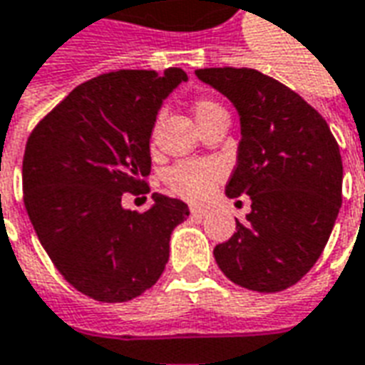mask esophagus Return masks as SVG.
<instances>
[{"instance_id": "obj_1", "label": "esophagus", "mask_w": 365, "mask_h": 365, "mask_svg": "<svg viewBox=\"0 0 365 365\" xmlns=\"http://www.w3.org/2000/svg\"><path fill=\"white\" fill-rule=\"evenodd\" d=\"M190 216L196 220H202L208 216V210H204V208H190Z\"/></svg>"}]
</instances>
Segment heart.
Returning <instances> with one entry per match:
<instances>
[{"label": "heart", "mask_w": 365, "mask_h": 365, "mask_svg": "<svg viewBox=\"0 0 365 365\" xmlns=\"http://www.w3.org/2000/svg\"><path fill=\"white\" fill-rule=\"evenodd\" d=\"M192 113H195L196 123L202 128L212 118L226 113V110L210 98H196L192 104ZM218 178L220 170L216 165L206 161H187L178 163L167 173V185L180 198L190 200V202H200L210 195Z\"/></svg>", "instance_id": "1"}]
</instances>
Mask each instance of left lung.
Returning a JSON list of instances; mask_svg holds the SVG:
<instances>
[{
	"label": "left lung",
	"mask_w": 365,
	"mask_h": 365,
	"mask_svg": "<svg viewBox=\"0 0 365 365\" xmlns=\"http://www.w3.org/2000/svg\"><path fill=\"white\" fill-rule=\"evenodd\" d=\"M198 78L236 106L242 125L230 198L252 212L214 247L236 285L277 293L317 263L342 206V157L327 120L291 88L253 68H200Z\"/></svg>",
	"instance_id": "obj_1"
}]
</instances>
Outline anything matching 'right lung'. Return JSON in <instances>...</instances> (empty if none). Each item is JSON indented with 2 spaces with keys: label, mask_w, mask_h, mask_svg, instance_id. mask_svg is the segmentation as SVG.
Returning <instances> with one entry per match:
<instances>
[{
  "label": "right lung",
  "mask_w": 365,
  "mask_h": 365,
  "mask_svg": "<svg viewBox=\"0 0 365 365\" xmlns=\"http://www.w3.org/2000/svg\"><path fill=\"white\" fill-rule=\"evenodd\" d=\"M187 80L180 68L115 71L72 90L31 131L23 157V200L38 242L76 291L125 302L157 283L169 261L182 200L155 192L145 212L121 195H143L149 139L163 100Z\"/></svg>",
  "instance_id": "1"
}]
</instances>
